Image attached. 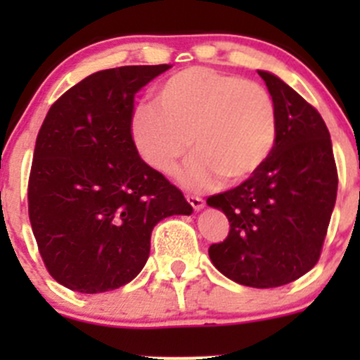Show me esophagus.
<instances>
[{
    "label": "esophagus",
    "instance_id": "obj_1",
    "mask_svg": "<svg viewBox=\"0 0 360 360\" xmlns=\"http://www.w3.org/2000/svg\"><path fill=\"white\" fill-rule=\"evenodd\" d=\"M186 200L190 202V205L193 207L195 210H200L203 205H205V202H203L202 197H197V195H186Z\"/></svg>",
    "mask_w": 360,
    "mask_h": 360
}]
</instances>
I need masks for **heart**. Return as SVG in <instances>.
<instances>
[{
	"label": "heart",
	"mask_w": 360,
	"mask_h": 360,
	"mask_svg": "<svg viewBox=\"0 0 360 360\" xmlns=\"http://www.w3.org/2000/svg\"><path fill=\"white\" fill-rule=\"evenodd\" d=\"M154 104L134 112L132 134L143 158L172 176L197 157L183 183L207 190L221 181L240 184L256 176L274 151L277 111L263 85L205 66H191L163 79Z\"/></svg>",
	"instance_id": "1"
}]
</instances>
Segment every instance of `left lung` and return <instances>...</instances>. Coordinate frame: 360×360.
<instances>
[{
    "label": "left lung",
    "mask_w": 360,
    "mask_h": 360,
    "mask_svg": "<svg viewBox=\"0 0 360 360\" xmlns=\"http://www.w3.org/2000/svg\"><path fill=\"white\" fill-rule=\"evenodd\" d=\"M277 111V139L263 169L207 205L226 214L228 237L209 248L214 266L249 288H278L321 257L336 202L338 170L321 112L275 75L257 71Z\"/></svg>",
    "instance_id": "left-lung-1"
}]
</instances>
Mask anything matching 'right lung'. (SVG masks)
I'll return each mask as SVG.
<instances>
[{"label": "right lung", "instance_id": "add662e5", "mask_svg": "<svg viewBox=\"0 0 360 360\" xmlns=\"http://www.w3.org/2000/svg\"><path fill=\"white\" fill-rule=\"evenodd\" d=\"M169 68L94 72L46 112L29 174V221L46 270L71 291L125 285L146 264L155 224L193 212L132 137L134 97Z\"/></svg>", "mask_w": 360, "mask_h": 360}]
</instances>
